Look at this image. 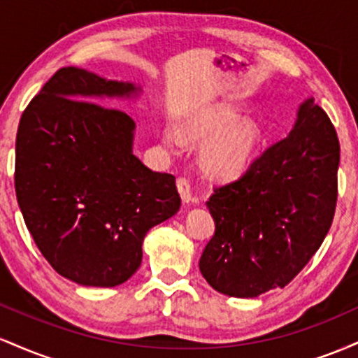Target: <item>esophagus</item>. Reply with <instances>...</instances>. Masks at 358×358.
<instances>
[{"label":"esophagus","instance_id":"1","mask_svg":"<svg viewBox=\"0 0 358 358\" xmlns=\"http://www.w3.org/2000/svg\"><path fill=\"white\" fill-rule=\"evenodd\" d=\"M176 187H178V193L182 196V202L183 203H190L193 202V196H192V190H190V183L187 182L185 178H178L176 180Z\"/></svg>","mask_w":358,"mask_h":358}]
</instances>
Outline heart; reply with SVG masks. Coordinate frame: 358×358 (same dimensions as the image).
Returning <instances> with one entry per match:
<instances>
[{
  "instance_id": "obj_1",
  "label": "heart",
  "mask_w": 358,
  "mask_h": 358,
  "mask_svg": "<svg viewBox=\"0 0 358 358\" xmlns=\"http://www.w3.org/2000/svg\"><path fill=\"white\" fill-rule=\"evenodd\" d=\"M185 136L205 143L200 151V168L215 180H236L256 162L262 145V127L256 119L241 117L227 104H217L202 110L185 124ZM163 141L170 150L182 146V134L166 127Z\"/></svg>"
}]
</instances>
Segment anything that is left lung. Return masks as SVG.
I'll use <instances>...</instances> for the list:
<instances>
[{
	"label": "left lung",
	"mask_w": 358,
	"mask_h": 358,
	"mask_svg": "<svg viewBox=\"0 0 358 358\" xmlns=\"http://www.w3.org/2000/svg\"><path fill=\"white\" fill-rule=\"evenodd\" d=\"M338 165L335 127L308 97L289 134L208 199L215 234L199 262L208 285L234 298L285 287L330 231Z\"/></svg>",
	"instance_id": "obj_1"
}]
</instances>
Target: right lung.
<instances>
[{
  "label": "right lung",
  "mask_w": 358,
  "mask_h": 358,
  "mask_svg": "<svg viewBox=\"0 0 358 358\" xmlns=\"http://www.w3.org/2000/svg\"><path fill=\"white\" fill-rule=\"evenodd\" d=\"M133 82L84 69L55 72L20 119L15 188L36 248L60 276L82 286L127 281L146 232L178 212L175 176L133 153L136 124L97 99H134Z\"/></svg>",
  "instance_id": "obj_1"
}]
</instances>
